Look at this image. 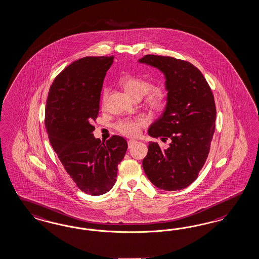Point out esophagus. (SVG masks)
<instances>
[{
  "label": "esophagus",
  "instance_id": "34e87169",
  "mask_svg": "<svg viewBox=\"0 0 259 259\" xmlns=\"http://www.w3.org/2000/svg\"><path fill=\"white\" fill-rule=\"evenodd\" d=\"M138 143V142H136L134 140H130V141H128V148L129 149H131L133 146H134L136 143Z\"/></svg>",
  "mask_w": 259,
  "mask_h": 259
}]
</instances>
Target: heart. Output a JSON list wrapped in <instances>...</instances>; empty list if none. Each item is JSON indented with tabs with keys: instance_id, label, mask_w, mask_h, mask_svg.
Instances as JSON below:
<instances>
[{
	"instance_id": "1",
	"label": "heart",
	"mask_w": 259,
	"mask_h": 259,
	"mask_svg": "<svg viewBox=\"0 0 259 259\" xmlns=\"http://www.w3.org/2000/svg\"><path fill=\"white\" fill-rule=\"evenodd\" d=\"M119 84L134 99H141L145 96V101L152 109L161 111L166 105V94L160 88H152L151 83L145 78L133 74H125L120 77ZM103 94H105V91ZM144 125L145 120L143 118H126L116 123V129L127 137H136L141 133V129Z\"/></svg>"
}]
</instances>
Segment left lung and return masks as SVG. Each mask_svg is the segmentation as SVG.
Instances as JSON below:
<instances>
[{"label":"left lung","mask_w":259,"mask_h":259,"mask_svg":"<svg viewBox=\"0 0 259 259\" xmlns=\"http://www.w3.org/2000/svg\"><path fill=\"white\" fill-rule=\"evenodd\" d=\"M139 63L164 75L166 105L148 128V135L171 141L167 149L149 143L143 170L156 188L184 189L196 180L210 149L216 118L212 92L191 63L159 55H145Z\"/></svg>","instance_id":"1"}]
</instances>
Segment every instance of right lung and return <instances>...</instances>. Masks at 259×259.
Returning <instances> with one entry per match:
<instances>
[{"label":"right lung","mask_w":259,"mask_h":259,"mask_svg":"<svg viewBox=\"0 0 259 259\" xmlns=\"http://www.w3.org/2000/svg\"><path fill=\"white\" fill-rule=\"evenodd\" d=\"M113 61L114 56H92L71 63L54 79L46 104L54 152L78 188L93 196L114 187L117 164L128 147L122 137L101 143L93 134L102 84Z\"/></svg>","instance_id":"right-lung-1"}]
</instances>
